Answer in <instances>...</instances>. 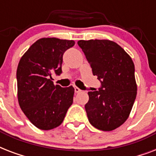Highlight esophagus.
<instances>
[{"instance_id": "34e87169", "label": "esophagus", "mask_w": 156, "mask_h": 156, "mask_svg": "<svg viewBox=\"0 0 156 156\" xmlns=\"http://www.w3.org/2000/svg\"><path fill=\"white\" fill-rule=\"evenodd\" d=\"M74 91H75V93H79L81 92V90L78 87H74Z\"/></svg>"}]
</instances>
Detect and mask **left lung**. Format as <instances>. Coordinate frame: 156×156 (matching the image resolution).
Segmentation results:
<instances>
[{"instance_id": "8db88e82", "label": "left lung", "mask_w": 156, "mask_h": 156, "mask_svg": "<svg viewBox=\"0 0 156 156\" xmlns=\"http://www.w3.org/2000/svg\"><path fill=\"white\" fill-rule=\"evenodd\" d=\"M78 44L101 83L89 91L85 105L88 120L95 128L112 131L128 119L137 95L134 64L116 43L108 40H79Z\"/></svg>"}]
</instances>
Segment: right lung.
Here are the masks:
<instances>
[{
  "label": "right lung",
  "instance_id": "add662e5",
  "mask_svg": "<svg viewBox=\"0 0 156 156\" xmlns=\"http://www.w3.org/2000/svg\"><path fill=\"white\" fill-rule=\"evenodd\" d=\"M74 44L73 40L42 38L19 61L18 104L29 121L40 129L49 130L60 126L73 104L74 88L54 85L52 74H61L64 52Z\"/></svg>",
  "mask_w": 156,
  "mask_h": 156
}]
</instances>
